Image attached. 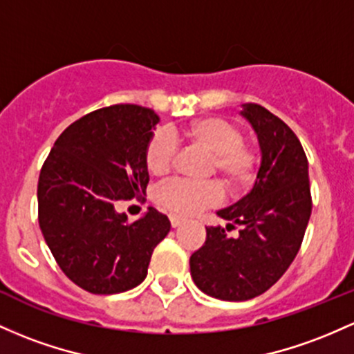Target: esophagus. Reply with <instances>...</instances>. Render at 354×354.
I'll return each mask as SVG.
<instances>
[{"mask_svg":"<svg viewBox=\"0 0 354 354\" xmlns=\"http://www.w3.org/2000/svg\"><path fill=\"white\" fill-rule=\"evenodd\" d=\"M169 221H171V227L176 228L183 223L185 218H181V216H178V215H169Z\"/></svg>","mask_w":354,"mask_h":354,"instance_id":"34e87169","label":"esophagus"}]
</instances>
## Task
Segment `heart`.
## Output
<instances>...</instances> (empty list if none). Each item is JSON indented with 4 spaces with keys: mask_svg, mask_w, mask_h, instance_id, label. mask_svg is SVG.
<instances>
[{
    "mask_svg": "<svg viewBox=\"0 0 354 354\" xmlns=\"http://www.w3.org/2000/svg\"><path fill=\"white\" fill-rule=\"evenodd\" d=\"M176 136L209 154L208 174H218L228 192L243 193L254 185L259 153L254 146L243 142L242 131L235 124L221 118H203L189 122ZM176 153V141L169 134L158 131L145 147L146 169L153 176H165L173 168ZM154 200L178 215H195L200 209L220 203L221 188L215 181L193 183L174 180L161 186Z\"/></svg>",
    "mask_w": 354,
    "mask_h": 354,
    "instance_id": "1",
    "label": "heart"
}]
</instances>
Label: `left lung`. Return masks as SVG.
Here are the masks:
<instances>
[{"label":"left lung","instance_id":"8db88e82","mask_svg":"<svg viewBox=\"0 0 354 354\" xmlns=\"http://www.w3.org/2000/svg\"><path fill=\"white\" fill-rule=\"evenodd\" d=\"M240 114L257 133L262 161L254 188L216 215L227 230L208 227L207 240L189 257L193 282L221 301H248L270 289L296 259L310 201L308 158L289 126L259 104H243Z\"/></svg>","mask_w":354,"mask_h":354}]
</instances>
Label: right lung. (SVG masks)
<instances>
[{
    "label": "right lung",
    "mask_w": 354,
    "mask_h": 354,
    "mask_svg": "<svg viewBox=\"0 0 354 354\" xmlns=\"http://www.w3.org/2000/svg\"><path fill=\"white\" fill-rule=\"evenodd\" d=\"M159 118L118 104L84 115L60 134L38 178V223L58 267L92 294H119L147 275L168 216L147 208L131 223L120 200L146 195L145 147Z\"/></svg>",
    "instance_id": "right-lung-1"
}]
</instances>
